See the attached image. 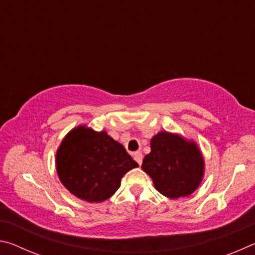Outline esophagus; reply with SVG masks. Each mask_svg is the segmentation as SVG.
Instances as JSON below:
<instances>
[{"label": "esophagus", "instance_id": "34e87169", "mask_svg": "<svg viewBox=\"0 0 255 255\" xmlns=\"http://www.w3.org/2000/svg\"><path fill=\"white\" fill-rule=\"evenodd\" d=\"M133 159H135L139 165H141V162H143V155H141L140 152H136L133 154Z\"/></svg>", "mask_w": 255, "mask_h": 255}]
</instances>
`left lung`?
Here are the masks:
<instances>
[{"label":"left lung","mask_w":255,"mask_h":255,"mask_svg":"<svg viewBox=\"0 0 255 255\" xmlns=\"http://www.w3.org/2000/svg\"><path fill=\"white\" fill-rule=\"evenodd\" d=\"M141 170L159 193L178 199L190 196L200 185L205 158L195 140L163 130L150 139V153L144 157Z\"/></svg>","instance_id":"obj_1"}]
</instances>
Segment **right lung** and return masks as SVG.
Segmentation results:
<instances>
[{"mask_svg": "<svg viewBox=\"0 0 255 255\" xmlns=\"http://www.w3.org/2000/svg\"><path fill=\"white\" fill-rule=\"evenodd\" d=\"M56 172L72 195L102 202L115 195L122 178L138 166L124 146L108 135L80 125L66 133L56 152Z\"/></svg>", "mask_w": 255, "mask_h": 255, "instance_id": "obj_1", "label": "right lung"}]
</instances>
